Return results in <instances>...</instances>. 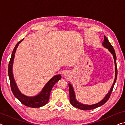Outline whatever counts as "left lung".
Returning a JSON list of instances; mask_svg holds the SVG:
<instances>
[{
  "label": "left lung",
  "mask_w": 125,
  "mask_h": 125,
  "mask_svg": "<svg viewBox=\"0 0 125 125\" xmlns=\"http://www.w3.org/2000/svg\"><path fill=\"white\" fill-rule=\"evenodd\" d=\"M103 46H104L105 47L107 48V49L110 51V52H111V53L113 54V57L114 58V62H115V72H116L114 82L113 84V85L111 86L110 90L109 91V92L108 93V94L106 95V96L104 98V99H103V100L101 101H100L99 103L96 104H94L92 105H84L79 102H78L75 99L74 91L73 90L72 86L70 84H69L68 85H69V100H70V103L74 107H77L78 109H79L80 110H89L97 108V107H98L99 106H100L104 104L109 100V99L110 98V96L111 95V92L112 91H113L114 86L115 85L116 79H117V64H116V56L115 50H114L113 46L111 45V43H110L108 39H107V37H106L105 36H104V42H103Z\"/></svg>",
  "instance_id": "8db88e82"
}]
</instances>
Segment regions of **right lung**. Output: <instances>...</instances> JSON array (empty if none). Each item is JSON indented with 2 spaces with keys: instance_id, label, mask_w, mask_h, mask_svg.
Masks as SVG:
<instances>
[{
  "instance_id": "add662e5",
  "label": "right lung",
  "mask_w": 125,
  "mask_h": 125,
  "mask_svg": "<svg viewBox=\"0 0 125 125\" xmlns=\"http://www.w3.org/2000/svg\"><path fill=\"white\" fill-rule=\"evenodd\" d=\"M23 40L22 39L20 41L18 42L13 50L12 53V55L10 58L9 65H8V75H9L10 86L12 92L14 95V96L19 100L22 104L26 106L30 107H40L45 105L48 103L50 98V92L51 91L52 88L53 87L54 84L57 82L59 80L61 79V75H56L54 77L51 78L46 85L44 86L43 89L42 90L41 93L39 95L33 96L28 97L23 95L19 90L16 84L14 79L13 74H12V64L15 56V53L16 50L18 47V45Z\"/></svg>"
}]
</instances>
